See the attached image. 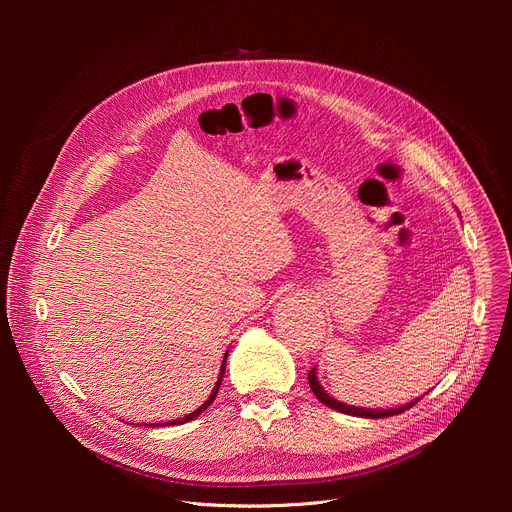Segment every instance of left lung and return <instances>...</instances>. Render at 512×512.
I'll return each mask as SVG.
<instances>
[{"label":"left lung","instance_id":"left-lung-1","mask_svg":"<svg viewBox=\"0 0 512 512\" xmlns=\"http://www.w3.org/2000/svg\"><path fill=\"white\" fill-rule=\"evenodd\" d=\"M309 386L313 390V394L319 398V402H324L326 407L334 409V411H340L344 415H353V417H365V419H384V417H392V415H398V413H405L407 409H411L413 405H417V402L421 398H415L411 402H407V405L402 407H396V409H365V407H353V405H344V402L332 398L324 388H321L319 380H317V373H315V367L309 371Z\"/></svg>","mask_w":512,"mask_h":512}]
</instances>
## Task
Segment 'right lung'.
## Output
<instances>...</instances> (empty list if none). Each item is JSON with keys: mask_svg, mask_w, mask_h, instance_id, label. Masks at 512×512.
<instances>
[{"mask_svg": "<svg viewBox=\"0 0 512 512\" xmlns=\"http://www.w3.org/2000/svg\"><path fill=\"white\" fill-rule=\"evenodd\" d=\"M226 357H228V351H226V355H224V361H222V367H220V378H218V382H215V386H213V390H211V394H209V398L203 402V405L197 409V411H193V413H188V415H184L182 419H174V421H166V423H151L153 427L157 425V427H164V425H180V423H188V421H193L195 417H199L211 402H213V398H215V394H218V390H220V384H222V378H224V371H226Z\"/></svg>", "mask_w": 512, "mask_h": 512, "instance_id": "1", "label": "right lung"}]
</instances>
